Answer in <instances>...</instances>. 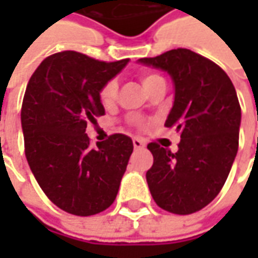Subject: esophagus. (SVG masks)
<instances>
[{
  "label": "esophagus",
  "mask_w": 258,
  "mask_h": 258,
  "mask_svg": "<svg viewBox=\"0 0 258 258\" xmlns=\"http://www.w3.org/2000/svg\"><path fill=\"white\" fill-rule=\"evenodd\" d=\"M132 142H134L135 149H142V148H145V142L142 139H139V138H134Z\"/></svg>",
  "instance_id": "obj_1"
}]
</instances>
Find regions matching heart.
<instances>
[{
    "instance_id": "b5f03b06",
    "label": "heart",
    "mask_w": 258,
    "mask_h": 258,
    "mask_svg": "<svg viewBox=\"0 0 258 258\" xmlns=\"http://www.w3.org/2000/svg\"><path fill=\"white\" fill-rule=\"evenodd\" d=\"M141 80H142V85H144L145 89H149L154 83L162 80V77L159 75H156V73H152V72H145V73L141 75ZM117 89H119V86H117V82H116V80H109V82H106V83L102 86L100 92H99L100 102H102L104 106H109V104L113 103L114 100H116V96H117Z\"/></svg>"
}]
</instances>
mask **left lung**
I'll return each instance as SVG.
<instances>
[{"mask_svg": "<svg viewBox=\"0 0 258 258\" xmlns=\"http://www.w3.org/2000/svg\"><path fill=\"white\" fill-rule=\"evenodd\" d=\"M164 70L175 89L166 127L181 134L178 151L148 145L154 165L146 172L152 198L162 210L186 215L203 210L221 191L238 151L241 109L220 66L186 48L139 58Z\"/></svg>", "mask_w": 258, "mask_h": 258, "instance_id": "left-lung-1", "label": "left lung"}]
</instances>
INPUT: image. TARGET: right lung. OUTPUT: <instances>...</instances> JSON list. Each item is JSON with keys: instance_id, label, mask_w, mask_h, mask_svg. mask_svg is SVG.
<instances>
[{"instance_id": "1", "label": "right lung", "mask_w": 258, "mask_h": 258, "mask_svg": "<svg viewBox=\"0 0 258 258\" xmlns=\"http://www.w3.org/2000/svg\"><path fill=\"white\" fill-rule=\"evenodd\" d=\"M127 61L61 51L44 58L27 85L21 107L27 162L50 201L66 213H102L117 195L134 142L116 134L92 148L86 127L104 114L102 86Z\"/></svg>"}]
</instances>
